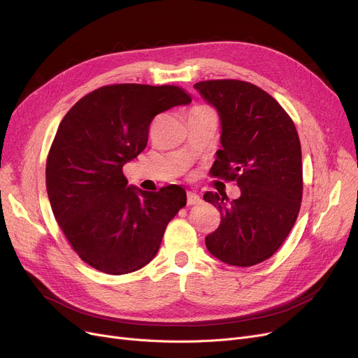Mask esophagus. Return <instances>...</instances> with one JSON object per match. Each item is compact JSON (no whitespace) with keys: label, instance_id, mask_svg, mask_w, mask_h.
I'll use <instances>...</instances> for the list:
<instances>
[{"label":"esophagus","instance_id":"1","mask_svg":"<svg viewBox=\"0 0 358 358\" xmlns=\"http://www.w3.org/2000/svg\"><path fill=\"white\" fill-rule=\"evenodd\" d=\"M186 202H188V206H196V203L201 202V198L195 192H188V199H186Z\"/></svg>","mask_w":358,"mask_h":358}]
</instances>
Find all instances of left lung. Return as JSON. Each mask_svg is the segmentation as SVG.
<instances>
[{
	"mask_svg": "<svg viewBox=\"0 0 358 358\" xmlns=\"http://www.w3.org/2000/svg\"><path fill=\"white\" fill-rule=\"evenodd\" d=\"M194 89L220 117L221 148L211 175L241 188L233 201L203 194L221 214L206 245L221 262L252 266L272 257L296 223L303 194L299 135L278 101L250 83L210 80Z\"/></svg>",
	"mask_w": 358,
	"mask_h": 358,
	"instance_id": "1",
	"label": "left lung"
}]
</instances>
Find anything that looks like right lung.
<instances>
[{"label":"right lung","instance_id":"1","mask_svg":"<svg viewBox=\"0 0 358 358\" xmlns=\"http://www.w3.org/2000/svg\"><path fill=\"white\" fill-rule=\"evenodd\" d=\"M189 103L176 86L113 84L64 116L46 162V191L68 242L90 266L122 275L156 257L186 192L176 185L141 191L122 167L145 148L152 117Z\"/></svg>","mask_w":358,"mask_h":358}]
</instances>
